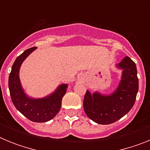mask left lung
Here are the masks:
<instances>
[{"mask_svg": "<svg viewBox=\"0 0 150 150\" xmlns=\"http://www.w3.org/2000/svg\"><path fill=\"white\" fill-rule=\"evenodd\" d=\"M118 66L123 69L120 86L110 96L86 91L83 108L90 120L101 125L113 123L127 114L134 104L138 91V78L134 62L126 56Z\"/></svg>", "mask_w": 150, "mask_h": 150, "instance_id": "1", "label": "left lung"}]
</instances>
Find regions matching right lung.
Listing matches in <instances>:
<instances>
[{"instance_id":"add662e5","label":"right lung","mask_w":150,"mask_h":150,"mask_svg":"<svg viewBox=\"0 0 150 150\" xmlns=\"http://www.w3.org/2000/svg\"><path fill=\"white\" fill-rule=\"evenodd\" d=\"M35 49H28L16 58L9 76V89L13 104L22 114L30 121L45 122L55 117L60 110L67 85H61L55 92L43 99H31L26 96L21 87L18 71L22 62Z\"/></svg>"}]
</instances>
